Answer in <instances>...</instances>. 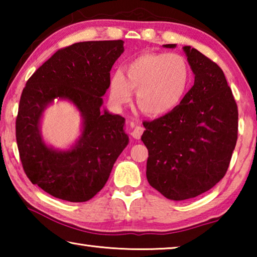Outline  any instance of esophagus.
<instances>
[{"instance_id":"obj_1","label":"esophagus","mask_w":257,"mask_h":257,"mask_svg":"<svg viewBox=\"0 0 257 257\" xmlns=\"http://www.w3.org/2000/svg\"><path fill=\"white\" fill-rule=\"evenodd\" d=\"M143 133H144V128L141 127V125H136V127H135L134 130L132 132V136L135 139H139V138L142 137Z\"/></svg>"}]
</instances>
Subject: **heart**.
Here are the masks:
<instances>
[{"label":"heart","instance_id":"b5f03b06","mask_svg":"<svg viewBox=\"0 0 257 257\" xmlns=\"http://www.w3.org/2000/svg\"><path fill=\"white\" fill-rule=\"evenodd\" d=\"M110 79V97L116 105L132 99L146 114L156 116L179 105L188 90L190 71L184 56L177 53H144L136 56Z\"/></svg>","mask_w":257,"mask_h":257}]
</instances>
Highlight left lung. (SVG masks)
<instances>
[{
    "label": "left lung",
    "mask_w": 257,
    "mask_h": 257,
    "mask_svg": "<svg viewBox=\"0 0 257 257\" xmlns=\"http://www.w3.org/2000/svg\"><path fill=\"white\" fill-rule=\"evenodd\" d=\"M184 51L194 86L175 110L143 122L147 180L172 201L196 197L222 179L238 136V107L222 69L196 49Z\"/></svg>",
    "instance_id": "left-lung-1"
}]
</instances>
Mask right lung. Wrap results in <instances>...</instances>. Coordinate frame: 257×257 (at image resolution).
<instances>
[{
  "label": "right lung",
  "mask_w": 257,
  "mask_h": 257,
  "mask_svg": "<svg viewBox=\"0 0 257 257\" xmlns=\"http://www.w3.org/2000/svg\"><path fill=\"white\" fill-rule=\"evenodd\" d=\"M123 51L121 40L75 43L56 51L27 80L16 120L17 144L29 180L52 196L89 201L128 145L124 118L101 110L112 66ZM58 98L70 100L83 118L81 137L68 151L49 148L40 135L42 112Z\"/></svg>",
  "instance_id": "obj_1"
}]
</instances>
